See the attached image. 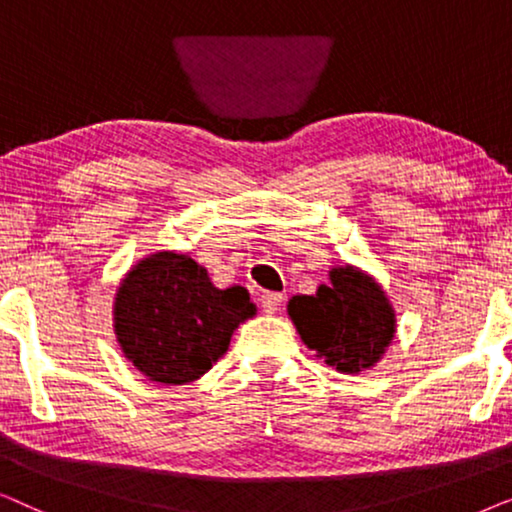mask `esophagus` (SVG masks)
Segmentation results:
<instances>
[{
	"label": "esophagus",
	"mask_w": 512,
	"mask_h": 512,
	"mask_svg": "<svg viewBox=\"0 0 512 512\" xmlns=\"http://www.w3.org/2000/svg\"><path fill=\"white\" fill-rule=\"evenodd\" d=\"M258 300H261L263 310L268 312V314H272V312L277 310L279 305H282L284 296H282V293H277V291H263V293H261V298H258Z\"/></svg>",
	"instance_id": "34e87169"
}]
</instances>
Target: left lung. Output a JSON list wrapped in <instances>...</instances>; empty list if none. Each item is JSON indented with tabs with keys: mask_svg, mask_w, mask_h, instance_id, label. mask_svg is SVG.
Listing matches in <instances>:
<instances>
[{
	"mask_svg": "<svg viewBox=\"0 0 512 512\" xmlns=\"http://www.w3.org/2000/svg\"><path fill=\"white\" fill-rule=\"evenodd\" d=\"M286 310L305 345L340 373L375 366L396 333L380 284L352 265L333 268L331 284H321L314 296H293Z\"/></svg>",
	"mask_w": 512,
	"mask_h": 512,
	"instance_id": "left-lung-1",
	"label": "left lung"
}]
</instances>
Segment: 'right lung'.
<instances>
[{"mask_svg":"<svg viewBox=\"0 0 512 512\" xmlns=\"http://www.w3.org/2000/svg\"><path fill=\"white\" fill-rule=\"evenodd\" d=\"M256 312L247 289H216L191 256L158 251L118 286L114 321L125 359L153 382L198 380Z\"/></svg>","mask_w":512,"mask_h":512,"instance_id":"1","label":"right lung"}]
</instances>
